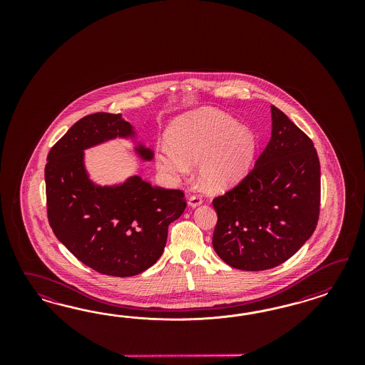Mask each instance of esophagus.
<instances>
[{"label": "esophagus", "mask_w": 365, "mask_h": 365, "mask_svg": "<svg viewBox=\"0 0 365 365\" xmlns=\"http://www.w3.org/2000/svg\"><path fill=\"white\" fill-rule=\"evenodd\" d=\"M202 202H203V200H202L200 195H191V197L188 198V205H190L191 207H197Z\"/></svg>", "instance_id": "esophagus-1"}]
</instances>
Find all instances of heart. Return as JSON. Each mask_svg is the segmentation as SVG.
I'll return each mask as SVG.
<instances>
[{"label": "heart", "instance_id": "heart-1", "mask_svg": "<svg viewBox=\"0 0 365 365\" xmlns=\"http://www.w3.org/2000/svg\"><path fill=\"white\" fill-rule=\"evenodd\" d=\"M167 140L156 155V166L171 179L187 175L197 163L199 183L207 190L232 187L242 179L255 151V133L232 116L202 110L171 124Z\"/></svg>", "mask_w": 365, "mask_h": 365}]
</instances>
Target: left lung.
Returning a JSON list of instances; mask_svg holds the SVG:
<instances>
[{
	"mask_svg": "<svg viewBox=\"0 0 365 365\" xmlns=\"http://www.w3.org/2000/svg\"><path fill=\"white\" fill-rule=\"evenodd\" d=\"M272 138L252 171L212 200V247L227 265L259 272L284 264L314 232L320 160L309 136L274 106Z\"/></svg>",
	"mask_w": 365,
	"mask_h": 365,
	"instance_id": "1",
	"label": "left lung"
}]
</instances>
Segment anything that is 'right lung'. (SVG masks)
Segmentation results:
<instances>
[{"mask_svg":"<svg viewBox=\"0 0 365 365\" xmlns=\"http://www.w3.org/2000/svg\"><path fill=\"white\" fill-rule=\"evenodd\" d=\"M133 138L122 115L84 116L51 148L45 165L48 221L57 240L101 274L136 276L160 258L168 225L186 209L185 192L153 186L135 175L118 186H98L84 167V150L115 138ZM144 160L154 153L139 144Z\"/></svg>","mask_w":365,"mask_h":365,"instance_id":"right-lung-1","label":"right lung"}]
</instances>
